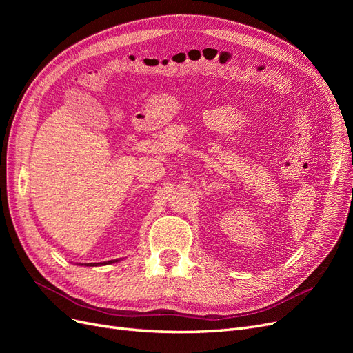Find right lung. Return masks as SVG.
Masks as SVG:
<instances>
[{
	"label": "right lung",
	"instance_id": "right-lung-1",
	"mask_svg": "<svg viewBox=\"0 0 353 353\" xmlns=\"http://www.w3.org/2000/svg\"><path fill=\"white\" fill-rule=\"evenodd\" d=\"M119 259H113V261H105V262H100V263H79L81 266L83 265V266H100V265H110V263H114V262H117Z\"/></svg>",
	"mask_w": 353,
	"mask_h": 353
}]
</instances>
